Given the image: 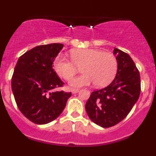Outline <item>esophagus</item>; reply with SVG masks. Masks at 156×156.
Segmentation results:
<instances>
[{"label": "esophagus", "mask_w": 156, "mask_h": 156, "mask_svg": "<svg viewBox=\"0 0 156 156\" xmlns=\"http://www.w3.org/2000/svg\"><path fill=\"white\" fill-rule=\"evenodd\" d=\"M79 91V89H71V92L73 94H76Z\"/></svg>", "instance_id": "34e87169"}]
</instances>
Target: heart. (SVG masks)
Listing matches in <instances>:
<instances>
[{
	"mask_svg": "<svg viewBox=\"0 0 156 156\" xmlns=\"http://www.w3.org/2000/svg\"><path fill=\"white\" fill-rule=\"evenodd\" d=\"M72 62L62 55L57 57L54 62L55 71L65 80L73 78L81 68L83 74L73 78L70 85L73 87L89 86L95 83L99 87L108 86L115 78L118 62L113 54L95 48H80L71 53Z\"/></svg>",
	"mask_w": 156,
	"mask_h": 156,
	"instance_id": "b5f03b06",
	"label": "heart"
}]
</instances>
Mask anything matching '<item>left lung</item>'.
<instances>
[{
	"label": "left lung",
	"mask_w": 156,
	"mask_h": 156,
	"mask_svg": "<svg viewBox=\"0 0 156 156\" xmlns=\"http://www.w3.org/2000/svg\"><path fill=\"white\" fill-rule=\"evenodd\" d=\"M118 70L112 83L94 91L86 104L89 119L103 128L113 126L126 117L140 94V73L128 54L115 48Z\"/></svg>",
	"instance_id": "obj_1"
}]
</instances>
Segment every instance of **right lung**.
<instances>
[{"label":"right lung","instance_id":"add662e5","mask_svg":"<svg viewBox=\"0 0 156 156\" xmlns=\"http://www.w3.org/2000/svg\"><path fill=\"white\" fill-rule=\"evenodd\" d=\"M63 44L41 45L19 58L12 78V89L18 108L36 124L53 121L63 111L71 92L54 91L64 83L53 69Z\"/></svg>","mask_w":156,"mask_h":156}]
</instances>
